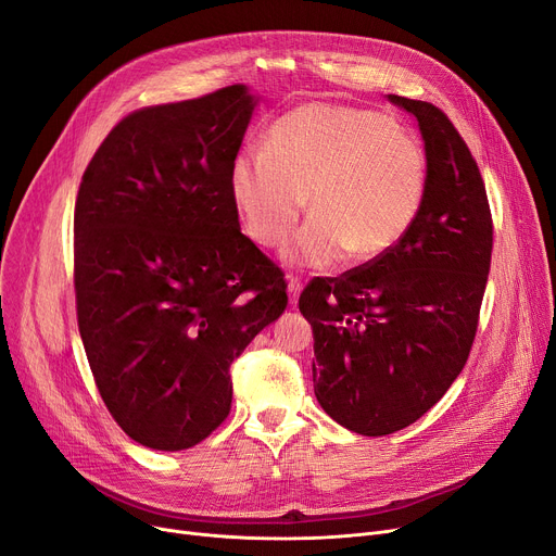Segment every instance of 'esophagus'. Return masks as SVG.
I'll list each match as a JSON object with an SVG mask.
<instances>
[{
	"label": "esophagus",
	"instance_id": "esophagus-1",
	"mask_svg": "<svg viewBox=\"0 0 556 556\" xmlns=\"http://www.w3.org/2000/svg\"><path fill=\"white\" fill-rule=\"evenodd\" d=\"M300 290H302V279H300V277H290V279H288V298H290V304H298Z\"/></svg>",
	"mask_w": 556,
	"mask_h": 556
}]
</instances>
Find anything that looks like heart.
<instances>
[{"instance_id":"1","label":"heart","mask_w":556,"mask_h":556,"mask_svg":"<svg viewBox=\"0 0 556 556\" xmlns=\"http://www.w3.org/2000/svg\"><path fill=\"white\" fill-rule=\"evenodd\" d=\"M229 191L245 233L268 250L286 243L308 195L313 214L286 258L323 268L399 245L421 212L426 155L381 112L315 101L279 116L266 151L233 157Z\"/></svg>"}]
</instances>
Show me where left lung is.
Returning a JSON list of instances; mask_svg holds the SVG:
<instances>
[{"label": "left lung", "mask_w": 556, "mask_h": 556, "mask_svg": "<svg viewBox=\"0 0 556 556\" xmlns=\"http://www.w3.org/2000/svg\"><path fill=\"white\" fill-rule=\"evenodd\" d=\"M426 143V195L390 252L313 279L300 311L313 327V388L325 413L365 437L415 424L466 365L493 250L484 180L448 116L390 94Z\"/></svg>", "instance_id": "obj_1"}]
</instances>
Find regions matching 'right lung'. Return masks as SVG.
<instances>
[{
	"mask_svg": "<svg viewBox=\"0 0 556 556\" xmlns=\"http://www.w3.org/2000/svg\"><path fill=\"white\" fill-rule=\"evenodd\" d=\"M254 110L245 85L130 112L87 164L74 210L76 317L112 419L185 451L231 410L229 365L288 304L229 191Z\"/></svg>",
	"mask_w": 556,
	"mask_h": 556,
	"instance_id": "right-lung-1",
	"label": "right lung"
}]
</instances>
